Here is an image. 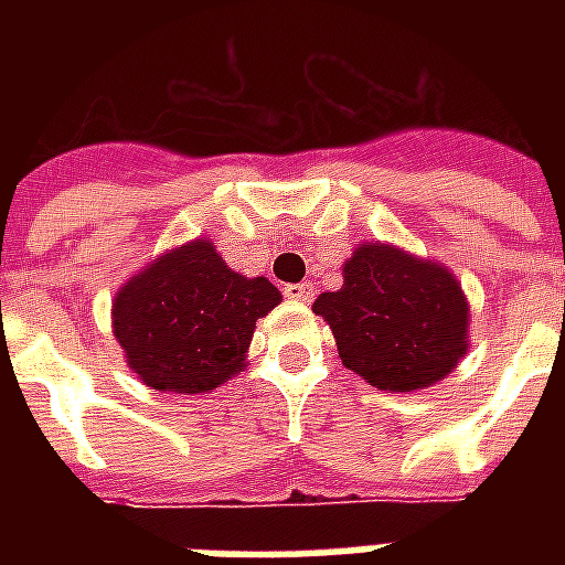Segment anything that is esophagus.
Wrapping results in <instances>:
<instances>
[{
    "mask_svg": "<svg viewBox=\"0 0 565 565\" xmlns=\"http://www.w3.org/2000/svg\"><path fill=\"white\" fill-rule=\"evenodd\" d=\"M284 296L290 301H299V305H305V301L313 299V284L301 281V284H287L284 287Z\"/></svg>",
    "mask_w": 565,
    "mask_h": 565,
    "instance_id": "esophagus-1",
    "label": "esophagus"
}]
</instances>
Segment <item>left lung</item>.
I'll return each mask as SVG.
<instances>
[{
	"label": "left lung",
	"mask_w": 565,
	"mask_h": 565,
	"mask_svg": "<svg viewBox=\"0 0 565 565\" xmlns=\"http://www.w3.org/2000/svg\"><path fill=\"white\" fill-rule=\"evenodd\" d=\"M313 313L331 326L345 370L386 393H416L460 366L469 352V301L448 266L393 243H358L343 287Z\"/></svg>",
	"instance_id": "8db88e82"
}]
</instances>
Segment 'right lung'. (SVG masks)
Segmentation results:
<instances>
[{"label":"right lung","instance_id":"add662e5","mask_svg":"<svg viewBox=\"0 0 565 565\" xmlns=\"http://www.w3.org/2000/svg\"><path fill=\"white\" fill-rule=\"evenodd\" d=\"M281 305L269 278L234 273L195 237L131 275L110 301L128 370L161 393H211L246 370L257 319Z\"/></svg>","mask_w":565,"mask_h":565}]
</instances>
